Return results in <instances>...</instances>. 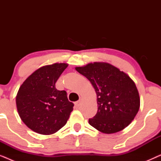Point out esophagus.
<instances>
[{
	"mask_svg": "<svg viewBox=\"0 0 161 161\" xmlns=\"http://www.w3.org/2000/svg\"><path fill=\"white\" fill-rule=\"evenodd\" d=\"M80 103H81V100H79L77 101V102L75 103V105L77 107H79L80 105Z\"/></svg>",
	"mask_w": 161,
	"mask_h": 161,
	"instance_id": "34e87169",
	"label": "esophagus"
}]
</instances>
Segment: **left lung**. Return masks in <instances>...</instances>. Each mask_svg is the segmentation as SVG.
Wrapping results in <instances>:
<instances>
[{"label":"left lung","mask_w":161,"mask_h":161,"mask_svg":"<svg viewBox=\"0 0 161 161\" xmlns=\"http://www.w3.org/2000/svg\"><path fill=\"white\" fill-rule=\"evenodd\" d=\"M93 86L97 96L96 115L90 125L102 133H117L130 124L140 107V98L133 80L108 63L89 64L76 67Z\"/></svg>","instance_id":"left-lung-1"}]
</instances>
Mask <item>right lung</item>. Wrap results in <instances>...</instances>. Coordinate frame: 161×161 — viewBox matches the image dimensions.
<instances>
[{"mask_svg":"<svg viewBox=\"0 0 161 161\" xmlns=\"http://www.w3.org/2000/svg\"><path fill=\"white\" fill-rule=\"evenodd\" d=\"M68 64L45 66L31 75L19 87L16 97L21 119L33 131L55 133L64 126L73 110L67 92L56 89V83Z\"/></svg>","mask_w":161,"mask_h":161,"instance_id":"1","label":"right lung"}]
</instances>
